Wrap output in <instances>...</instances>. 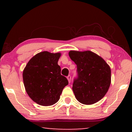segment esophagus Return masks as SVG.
I'll list each match as a JSON object with an SVG mask.
<instances>
[{
    "instance_id": "1",
    "label": "esophagus",
    "mask_w": 132,
    "mask_h": 132,
    "mask_svg": "<svg viewBox=\"0 0 132 132\" xmlns=\"http://www.w3.org/2000/svg\"><path fill=\"white\" fill-rule=\"evenodd\" d=\"M67 79H68V81H69V82H70V81H71V76L70 75H69L68 77H67Z\"/></svg>"
}]
</instances>
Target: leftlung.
Wrapping results in <instances>:
<instances>
[{"instance_id": "8db88e82", "label": "left lung", "mask_w": 132, "mask_h": 132, "mask_svg": "<svg viewBox=\"0 0 132 132\" xmlns=\"http://www.w3.org/2000/svg\"><path fill=\"white\" fill-rule=\"evenodd\" d=\"M69 56L77 65L72 89L77 101L91 105L100 101L111 84V69L105 61L91 51H71Z\"/></svg>"}]
</instances>
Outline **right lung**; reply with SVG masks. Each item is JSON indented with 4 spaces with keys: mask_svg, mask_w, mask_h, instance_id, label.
<instances>
[{
    "mask_svg": "<svg viewBox=\"0 0 132 132\" xmlns=\"http://www.w3.org/2000/svg\"><path fill=\"white\" fill-rule=\"evenodd\" d=\"M60 56L59 53L40 52L31 58L23 71L26 92L40 105L50 106L56 103L69 83L66 77L61 74V67L57 64Z\"/></svg>",
    "mask_w": 132,
    "mask_h": 132,
    "instance_id": "add662e5",
    "label": "right lung"
}]
</instances>
